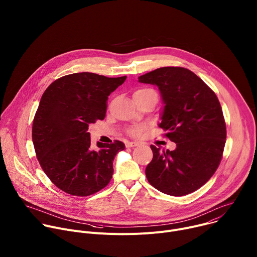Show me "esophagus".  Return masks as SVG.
<instances>
[{"label":"esophagus","mask_w":257,"mask_h":257,"mask_svg":"<svg viewBox=\"0 0 257 257\" xmlns=\"http://www.w3.org/2000/svg\"><path fill=\"white\" fill-rule=\"evenodd\" d=\"M138 142H132V141H127L126 142V148H134V146H137Z\"/></svg>","instance_id":"esophagus-1"}]
</instances>
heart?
Returning <instances> with one entry per match:
<instances>
[{
    "mask_svg": "<svg viewBox=\"0 0 257 257\" xmlns=\"http://www.w3.org/2000/svg\"><path fill=\"white\" fill-rule=\"evenodd\" d=\"M148 90H152V89H146V88H145V89L137 90L136 92H138V91H148ZM146 128H148V127H146V125H143V124H134V125L130 126V127L127 129V132H128L129 135L134 136V137H137V136L141 135L142 132H143Z\"/></svg>",
    "mask_w": 257,
    "mask_h": 257,
    "instance_id": "obj_1",
    "label": "heart"
}]
</instances>
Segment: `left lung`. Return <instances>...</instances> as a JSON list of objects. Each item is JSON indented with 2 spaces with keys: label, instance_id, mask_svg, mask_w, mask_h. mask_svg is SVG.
<instances>
[{
  "label": "left lung",
  "instance_id": "1",
  "mask_svg": "<svg viewBox=\"0 0 257 257\" xmlns=\"http://www.w3.org/2000/svg\"><path fill=\"white\" fill-rule=\"evenodd\" d=\"M157 85L165 104L159 124L175 151L151 145L153 161L145 169L151 185L172 196L194 192L211 178L221 163L226 123L215 93L186 68L163 67L138 78Z\"/></svg>",
  "mask_w": 257,
  "mask_h": 257
}]
</instances>
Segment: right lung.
Instances as JSON below:
<instances>
[{"mask_svg":"<svg viewBox=\"0 0 257 257\" xmlns=\"http://www.w3.org/2000/svg\"><path fill=\"white\" fill-rule=\"evenodd\" d=\"M127 76L108 78L82 72L55 80L44 92L32 124V142L40 165L62 191L88 196L112 179L122 141L90 148L88 125L103 120L107 96Z\"/></svg>","mask_w":257,"mask_h":257,"instance_id":"add662e5","label":"right lung"}]
</instances>
